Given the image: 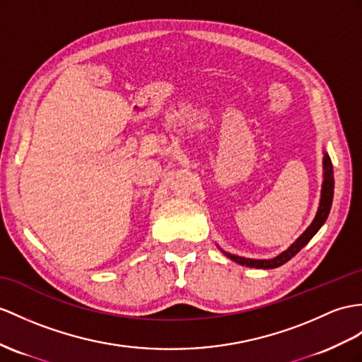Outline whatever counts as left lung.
Segmentation results:
<instances>
[{
    "label": "left lung",
    "mask_w": 362,
    "mask_h": 362,
    "mask_svg": "<svg viewBox=\"0 0 362 362\" xmlns=\"http://www.w3.org/2000/svg\"><path fill=\"white\" fill-rule=\"evenodd\" d=\"M333 187H334V180H333V165L330 161V156L327 152H324L322 158V186H321V199H320V207L316 210V215L313 218V221L310 223L305 230L296 238V241L293 244L288 245V249L281 252L278 257L270 258V259H252V258H244V257H238V255H232L226 250L219 247L227 258H230L232 261L241 264V266L245 267H255V269H276L279 266H283L288 259H292L295 255L301 250L304 245L312 240V238L318 233L320 228L324 226L325 219H327L330 214V207H332V201H333Z\"/></svg>",
    "instance_id": "obj_1"
}]
</instances>
